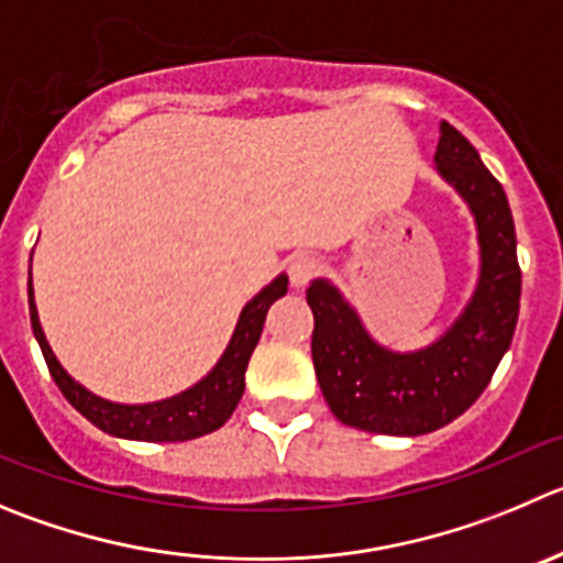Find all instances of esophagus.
<instances>
[{
  "mask_svg": "<svg viewBox=\"0 0 563 563\" xmlns=\"http://www.w3.org/2000/svg\"><path fill=\"white\" fill-rule=\"evenodd\" d=\"M323 271V262L312 254H296L290 260V282L292 287H303L309 285L318 273Z\"/></svg>",
  "mask_w": 563,
  "mask_h": 563,
  "instance_id": "obj_1",
  "label": "esophagus"
}]
</instances>
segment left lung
I'll list each match as a JSON object with an SVG mask.
<instances>
[{
	"instance_id": "obj_1",
	"label": "left lung",
	"mask_w": 563,
	"mask_h": 563,
	"mask_svg": "<svg viewBox=\"0 0 563 563\" xmlns=\"http://www.w3.org/2000/svg\"><path fill=\"white\" fill-rule=\"evenodd\" d=\"M433 159L467 198L484 262L475 298L456 325L426 351L389 353L365 334L334 287L312 282L307 290L312 362L325 404L340 422L371 433L417 437L456 420L492 382L517 329L522 271L506 192L448 121Z\"/></svg>"
}]
</instances>
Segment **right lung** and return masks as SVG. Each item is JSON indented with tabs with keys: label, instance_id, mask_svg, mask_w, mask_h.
<instances>
[{
	"label": "right lung",
	"instance_id": "1",
	"mask_svg": "<svg viewBox=\"0 0 563 563\" xmlns=\"http://www.w3.org/2000/svg\"><path fill=\"white\" fill-rule=\"evenodd\" d=\"M26 292H30L32 331H35V340L41 345V351H44L46 367H49L52 378L60 387V393L66 395V400L79 415L88 417L96 428L112 433V437L141 439V442H187V439L218 431L232 417V411L238 409L245 389V367H249L251 353H254L256 342H260L267 309H271V303L276 298H282L287 292V276H278L254 301L245 303L227 353H223L218 367L205 382L196 384L187 393L176 395V398L148 406L110 404V400L96 398L88 389L79 387L63 371L60 362L52 353L49 342H46L44 331H41L35 303H32V285Z\"/></svg>",
	"mask_w": 563,
	"mask_h": 563
}]
</instances>
